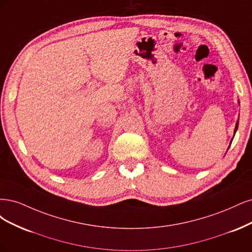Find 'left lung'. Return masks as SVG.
<instances>
[{"mask_svg":"<svg viewBox=\"0 0 252 252\" xmlns=\"http://www.w3.org/2000/svg\"><path fill=\"white\" fill-rule=\"evenodd\" d=\"M238 126H239V120L237 121V124H235V127H234V133H233V137H234V134H235V132H237ZM232 139H233V138H232ZM232 139H231V141H230V142H232Z\"/></svg>","mask_w":252,"mask_h":252,"instance_id":"obj_1","label":"left lung"}]
</instances>
